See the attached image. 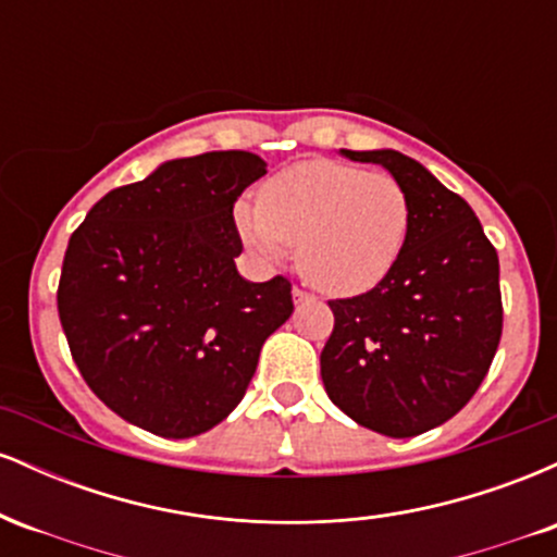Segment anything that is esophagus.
Segmentation results:
<instances>
[{"label":"esophagus","instance_id":"1","mask_svg":"<svg viewBox=\"0 0 557 557\" xmlns=\"http://www.w3.org/2000/svg\"><path fill=\"white\" fill-rule=\"evenodd\" d=\"M309 300H314V296L306 290H300V287H293V304L300 306V304H309Z\"/></svg>","mask_w":557,"mask_h":557}]
</instances>
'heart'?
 Listing matches in <instances>:
<instances>
[{
  "instance_id": "1",
  "label": "heart",
  "mask_w": 557,
  "mask_h": 557,
  "mask_svg": "<svg viewBox=\"0 0 557 557\" xmlns=\"http://www.w3.org/2000/svg\"><path fill=\"white\" fill-rule=\"evenodd\" d=\"M411 207L387 172L311 159L264 183L259 207L240 201L235 225L261 261H280L296 243V264L330 296L372 290L398 261Z\"/></svg>"
}]
</instances>
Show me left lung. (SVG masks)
Returning <instances> with one entry per match:
<instances>
[{"instance_id": "1", "label": "left lung", "mask_w": 557, "mask_h": 557, "mask_svg": "<svg viewBox=\"0 0 557 557\" xmlns=\"http://www.w3.org/2000/svg\"><path fill=\"white\" fill-rule=\"evenodd\" d=\"M341 154L385 168L406 190L411 220L380 285L330 300L322 382L356 424L417 437L456 417L487 376L503 332L500 261L474 209L417 159L393 149Z\"/></svg>"}]
</instances>
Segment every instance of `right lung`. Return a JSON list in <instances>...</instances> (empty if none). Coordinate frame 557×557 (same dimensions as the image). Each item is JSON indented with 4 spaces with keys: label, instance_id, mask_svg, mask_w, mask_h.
Wrapping results in <instances>:
<instances>
[{
    "label": "right lung",
    "instance_id": "1",
    "mask_svg": "<svg viewBox=\"0 0 557 557\" xmlns=\"http://www.w3.org/2000/svg\"><path fill=\"white\" fill-rule=\"evenodd\" d=\"M267 162L251 151L170 159L94 203L67 243L57 309L96 398L185 440L230 417L261 345L293 314L290 283L238 272L233 207Z\"/></svg>",
    "mask_w": 557,
    "mask_h": 557
}]
</instances>
